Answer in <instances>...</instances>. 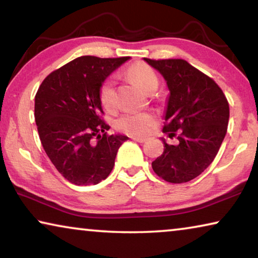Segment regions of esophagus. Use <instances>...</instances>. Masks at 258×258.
I'll use <instances>...</instances> for the list:
<instances>
[{
	"label": "esophagus",
	"instance_id": "obj_1",
	"mask_svg": "<svg viewBox=\"0 0 258 258\" xmlns=\"http://www.w3.org/2000/svg\"><path fill=\"white\" fill-rule=\"evenodd\" d=\"M133 140H134V141H137V142H140V143H145L147 141V139H145V138H138V137H134Z\"/></svg>",
	"mask_w": 258,
	"mask_h": 258
}]
</instances>
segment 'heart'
Returning <instances> with one entry per match:
<instances>
[{
	"label": "heart",
	"mask_w": 258,
	"mask_h": 258,
	"mask_svg": "<svg viewBox=\"0 0 258 258\" xmlns=\"http://www.w3.org/2000/svg\"><path fill=\"white\" fill-rule=\"evenodd\" d=\"M131 76L138 83L143 91H147L152 85H158L154 69L146 63L139 62L130 68ZM100 101L102 106L110 109L115 104V82L111 78L104 81L100 87ZM155 123V117L149 112H128L119 117L116 121V127L131 135H146L149 133Z\"/></svg>",
	"instance_id": "obj_1"
}]
</instances>
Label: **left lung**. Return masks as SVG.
<instances>
[{
	"mask_svg": "<svg viewBox=\"0 0 258 258\" xmlns=\"http://www.w3.org/2000/svg\"><path fill=\"white\" fill-rule=\"evenodd\" d=\"M164 77L169 91L163 132L180 133L175 146L164 142V152L152 161L157 175L171 183L189 182L200 175L217 155L229 123V103L212 78L182 59L143 58Z\"/></svg>",
	"mask_w": 258,
	"mask_h": 258,
	"instance_id": "obj_1",
	"label": "left lung"
}]
</instances>
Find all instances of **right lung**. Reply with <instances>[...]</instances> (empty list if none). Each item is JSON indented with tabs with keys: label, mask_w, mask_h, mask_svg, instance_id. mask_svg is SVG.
Listing matches in <instances>:
<instances>
[{
	"label": "right lung",
	"mask_w": 258,
	"mask_h": 258,
	"mask_svg": "<svg viewBox=\"0 0 258 258\" xmlns=\"http://www.w3.org/2000/svg\"><path fill=\"white\" fill-rule=\"evenodd\" d=\"M130 56L84 55L51 73L35 95V121L42 146L54 167L76 185L107 178L127 137L108 135L100 87Z\"/></svg>",
	"instance_id": "right-lung-1"
}]
</instances>
